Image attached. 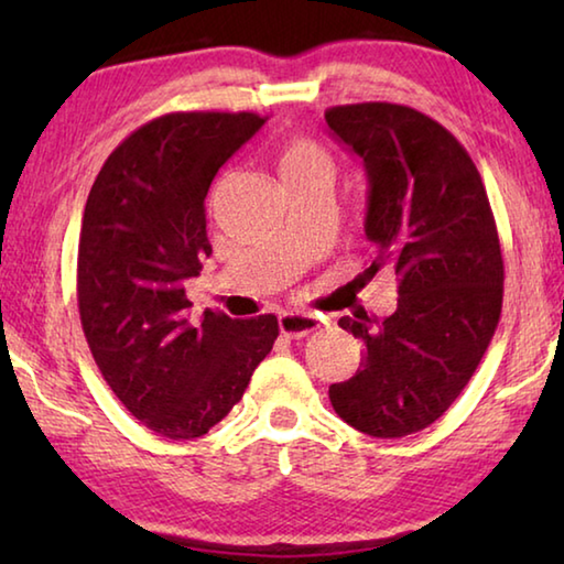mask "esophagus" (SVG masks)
<instances>
[{"label":"esophagus","instance_id":"1","mask_svg":"<svg viewBox=\"0 0 564 564\" xmlns=\"http://www.w3.org/2000/svg\"><path fill=\"white\" fill-rule=\"evenodd\" d=\"M318 318L305 316V313H283L279 318V328L285 338H305L313 330H318Z\"/></svg>","mask_w":564,"mask_h":564}]
</instances>
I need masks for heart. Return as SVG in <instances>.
I'll return each mask as SVG.
<instances>
[{"instance_id": "obj_1", "label": "heart", "mask_w": 564, "mask_h": 564, "mask_svg": "<svg viewBox=\"0 0 564 564\" xmlns=\"http://www.w3.org/2000/svg\"><path fill=\"white\" fill-rule=\"evenodd\" d=\"M279 174L283 184L305 178L333 181V159L318 141L308 137H295L285 141L279 154Z\"/></svg>"}]
</instances>
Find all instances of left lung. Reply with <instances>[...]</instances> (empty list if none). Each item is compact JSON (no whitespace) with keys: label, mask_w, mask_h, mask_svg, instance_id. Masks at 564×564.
I'll use <instances>...</instances> for the list:
<instances>
[{"label":"left lung","mask_w":564,"mask_h":564,"mask_svg":"<svg viewBox=\"0 0 564 564\" xmlns=\"http://www.w3.org/2000/svg\"><path fill=\"white\" fill-rule=\"evenodd\" d=\"M326 121L368 174L366 275L398 281L393 316L338 321L366 352L328 388L330 405L360 433L403 437L455 403L490 346L505 281L498 226L480 171L443 123L388 101L330 107Z\"/></svg>","instance_id":"8db88e82"}]
</instances>
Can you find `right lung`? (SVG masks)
Listing matches in <instances>:
<instances>
[{"label":"right lung","mask_w":564,"mask_h":564,"mask_svg":"<svg viewBox=\"0 0 564 564\" xmlns=\"http://www.w3.org/2000/svg\"><path fill=\"white\" fill-rule=\"evenodd\" d=\"M265 119L253 111H171L104 161L84 206L76 299L104 380L169 441L206 435L243 398L279 338L275 316L191 321L184 283L212 256L206 194Z\"/></svg>","instance_id":"right-lung-1"}]
</instances>
